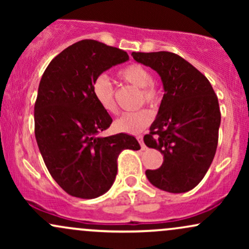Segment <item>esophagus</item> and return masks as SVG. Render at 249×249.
<instances>
[{"label": "esophagus", "mask_w": 249, "mask_h": 249, "mask_svg": "<svg viewBox=\"0 0 249 249\" xmlns=\"http://www.w3.org/2000/svg\"><path fill=\"white\" fill-rule=\"evenodd\" d=\"M137 141H138L139 144H141L142 150H146V146H145L144 141H142V136H137Z\"/></svg>", "instance_id": "obj_1"}]
</instances>
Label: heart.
Wrapping results in <instances>:
<instances>
[{"mask_svg":"<svg viewBox=\"0 0 249 249\" xmlns=\"http://www.w3.org/2000/svg\"><path fill=\"white\" fill-rule=\"evenodd\" d=\"M118 77L128 84L141 88V103L145 102L150 107H156L160 101V91L152 81L150 70L144 65L138 63L128 64L118 71ZM91 91L93 98L105 112H117L115 89L107 76H97L91 85ZM151 122H152V113L144 108L136 112H126L122 115L115 122V126L122 132L138 133L147 127Z\"/></svg>","mask_w":249,"mask_h":249,"instance_id":"b5f03b06","label":"heart"}]
</instances>
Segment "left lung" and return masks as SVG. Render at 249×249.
<instances>
[{"label":"left lung","mask_w":249,"mask_h":249,"mask_svg":"<svg viewBox=\"0 0 249 249\" xmlns=\"http://www.w3.org/2000/svg\"><path fill=\"white\" fill-rule=\"evenodd\" d=\"M132 57L159 73L165 90L158 116L144 136L147 147L164 154V162L145 174L162 191L187 192L201 181L215 156L221 121L218 97L206 77L177 53Z\"/></svg>","instance_id":"1"}]
</instances>
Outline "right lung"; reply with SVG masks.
Returning a JSON list of instances; mask_svg holds the SVG:
<instances>
[{
  "label": "right lung",
  "mask_w": 249,
  "mask_h": 249,
  "mask_svg": "<svg viewBox=\"0 0 249 249\" xmlns=\"http://www.w3.org/2000/svg\"><path fill=\"white\" fill-rule=\"evenodd\" d=\"M126 51L95 39L70 45L49 63L35 102V137L45 166L70 196L93 199L110 190L123 150L141 145L126 133L98 137L112 118L93 98V79L126 62Z\"/></svg>",
  "instance_id": "obj_1"
}]
</instances>
